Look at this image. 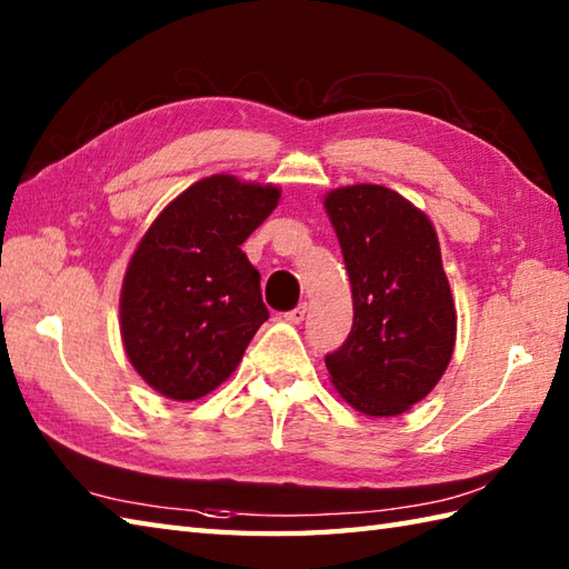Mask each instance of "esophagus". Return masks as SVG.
Listing matches in <instances>:
<instances>
[{"instance_id":"1","label":"esophagus","mask_w":569,"mask_h":569,"mask_svg":"<svg viewBox=\"0 0 569 569\" xmlns=\"http://www.w3.org/2000/svg\"><path fill=\"white\" fill-rule=\"evenodd\" d=\"M283 318H286L288 322H293V325H300V322H303V320L308 318V306H306V303H300V306H296L293 310H288Z\"/></svg>"}]
</instances>
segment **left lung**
Segmentation results:
<instances>
[{
    "label": "left lung",
    "instance_id": "1",
    "mask_svg": "<svg viewBox=\"0 0 569 569\" xmlns=\"http://www.w3.org/2000/svg\"><path fill=\"white\" fill-rule=\"evenodd\" d=\"M325 208L352 283L355 320L325 357L335 389L367 416H398L440 381L457 316L430 220L383 186L332 190Z\"/></svg>",
    "mask_w": 569,
    "mask_h": 569
}]
</instances>
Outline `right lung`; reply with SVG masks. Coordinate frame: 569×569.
Here are the masks:
<instances>
[{
  "mask_svg": "<svg viewBox=\"0 0 569 569\" xmlns=\"http://www.w3.org/2000/svg\"><path fill=\"white\" fill-rule=\"evenodd\" d=\"M271 186L210 176L143 234L122 286V340L139 377L176 401L217 389L269 320L261 276L241 251L273 212Z\"/></svg>",
  "mask_w": 569,
  "mask_h": 569,
  "instance_id": "right-lung-1",
  "label": "right lung"
}]
</instances>
